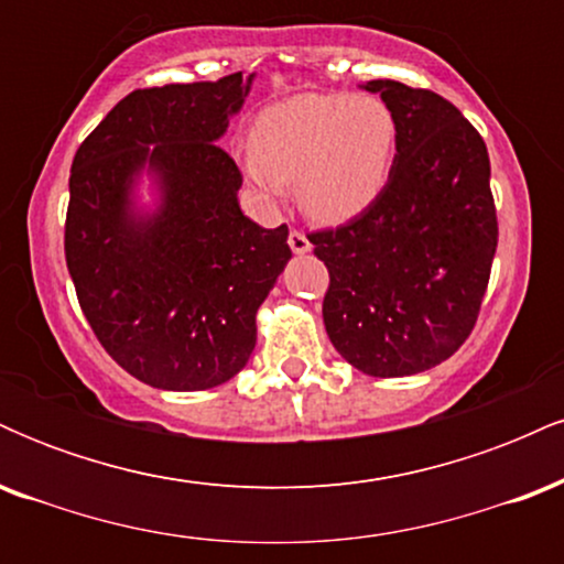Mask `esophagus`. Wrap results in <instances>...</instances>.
I'll return each instance as SVG.
<instances>
[{
	"mask_svg": "<svg viewBox=\"0 0 564 564\" xmlns=\"http://www.w3.org/2000/svg\"><path fill=\"white\" fill-rule=\"evenodd\" d=\"M289 246H291V251H294V254H307V251L313 249V243H310V238L304 236L302 230H291L289 232Z\"/></svg>",
	"mask_w": 564,
	"mask_h": 564,
	"instance_id": "esophagus-1",
	"label": "esophagus"
}]
</instances>
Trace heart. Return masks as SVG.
<instances>
[{"label": "heart", "mask_w": 564, "mask_h": 564, "mask_svg": "<svg viewBox=\"0 0 564 564\" xmlns=\"http://www.w3.org/2000/svg\"><path fill=\"white\" fill-rule=\"evenodd\" d=\"M249 142L238 161L262 204L275 206L294 183L313 223L345 225L390 183L398 121L379 97L302 93L264 108Z\"/></svg>", "instance_id": "1"}]
</instances>
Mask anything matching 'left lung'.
<instances>
[{
  "mask_svg": "<svg viewBox=\"0 0 564 564\" xmlns=\"http://www.w3.org/2000/svg\"><path fill=\"white\" fill-rule=\"evenodd\" d=\"M398 121L377 204L310 236L332 275L323 323L368 377L435 368L467 341L498 243L488 148L453 102L392 79L366 82Z\"/></svg>",
  "mask_w": 564,
  "mask_h": 564,
  "instance_id": "obj_1",
  "label": "left lung"
}]
</instances>
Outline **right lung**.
<instances>
[{"instance_id":"1","label":"right lung","mask_w":564,"mask_h":564,"mask_svg":"<svg viewBox=\"0 0 564 564\" xmlns=\"http://www.w3.org/2000/svg\"><path fill=\"white\" fill-rule=\"evenodd\" d=\"M254 74L134 89L74 156L66 262L106 352L172 392L225 384L249 364L257 310L291 260L289 228L238 206L243 177L219 138ZM148 176L158 206L142 210Z\"/></svg>"}]
</instances>
